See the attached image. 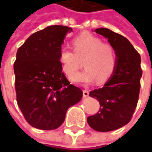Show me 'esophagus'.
I'll return each instance as SVG.
<instances>
[{
  "mask_svg": "<svg viewBox=\"0 0 152 152\" xmlns=\"http://www.w3.org/2000/svg\"><path fill=\"white\" fill-rule=\"evenodd\" d=\"M89 94V92L87 90V89H84V90H83V96H84V98L88 97Z\"/></svg>",
  "mask_w": 152,
  "mask_h": 152,
  "instance_id": "1",
  "label": "esophagus"
}]
</instances>
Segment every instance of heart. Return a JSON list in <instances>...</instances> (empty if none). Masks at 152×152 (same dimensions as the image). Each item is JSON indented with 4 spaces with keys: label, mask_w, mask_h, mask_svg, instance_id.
Instances as JSON below:
<instances>
[{
    "label": "heart",
    "mask_w": 152,
    "mask_h": 152,
    "mask_svg": "<svg viewBox=\"0 0 152 152\" xmlns=\"http://www.w3.org/2000/svg\"><path fill=\"white\" fill-rule=\"evenodd\" d=\"M73 51L63 48L60 51L59 62L63 72L68 77L75 75L82 65L86 69L73 76L76 83H105L113 75L117 58L114 48L89 32H82L72 40Z\"/></svg>",
    "instance_id": "obj_1"
}]
</instances>
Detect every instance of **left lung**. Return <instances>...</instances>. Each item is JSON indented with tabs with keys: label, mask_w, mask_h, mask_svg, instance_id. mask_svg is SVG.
I'll return each instance as SVG.
<instances>
[{
	"label": "left lung",
	"mask_w": 152,
	"mask_h": 152,
	"mask_svg": "<svg viewBox=\"0 0 152 152\" xmlns=\"http://www.w3.org/2000/svg\"><path fill=\"white\" fill-rule=\"evenodd\" d=\"M96 33L107 38L114 48L117 64L113 75L104 86L89 92L97 99L100 109L87 118L93 129L109 132L123 127L132 119L137 107L142 75L140 54L127 38L107 28H97Z\"/></svg>",
	"instance_id": "8db88e82"
}]
</instances>
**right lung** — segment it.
<instances>
[{
    "label": "right lung",
    "instance_id": "add662e5",
    "mask_svg": "<svg viewBox=\"0 0 152 152\" xmlns=\"http://www.w3.org/2000/svg\"><path fill=\"white\" fill-rule=\"evenodd\" d=\"M71 31L62 25L47 27L31 35L17 51V102L25 120L39 129L59 127L67 109L82 99V90L70 84L59 62L62 44Z\"/></svg>",
    "mask_w": 152,
    "mask_h": 152
}]
</instances>
